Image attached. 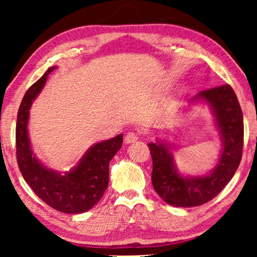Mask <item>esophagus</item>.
I'll list each match as a JSON object with an SVG mask.
<instances>
[{
  "label": "esophagus",
  "mask_w": 257,
  "mask_h": 257,
  "mask_svg": "<svg viewBox=\"0 0 257 257\" xmlns=\"http://www.w3.org/2000/svg\"><path fill=\"white\" fill-rule=\"evenodd\" d=\"M137 140H138V136H137V133H135V132H128L127 135L125 136V143L126 144L136 143Z\"/></svg>",
  "instance_id": "34e87169"
}]
</instances>
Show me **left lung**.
<instances>
[{
  "instance_id": "1",
  "label": "left lung",
  "mask_w": 257,
  "mask_h": 257,
  "mask_svg": "<svg viewBox=\"0 0 257 257\" xmlns=\"http://www.w3.org/2000/svg\"><path fill=\"white\" fill-rule=\"evenodd\" d=\"M198 101L208 104L222 142L220 158L213 170L200 177H185L178 172L168 144L160 140L149 144L153 188L165 202L174 207L201 206L215 198L234 177L242 158L243 115L231 86L226 84L201 91L189 103Z\"/></svg>"
}]
</instances>
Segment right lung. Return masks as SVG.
<instances>
[{"instance_id": "right-lung-1", "label": "right lung", "mask_w": 257, "mask_h": 257, "mask_svg": "<svg viewBox=\"0 0 257 257\" xmlns=\"http://www.w3.org/2000/svg\"><path fill=\"white\" fill-rule=\"evenodd\" d=\"M51 66L34 83L21 101L16 121V157L24 180L38 198L66 214H79L99 201L108 185V164L120 150L122 135L94 144L86 151L76 167L61 173L48 168L37 159L31 149L28 120L33 101L47 83Z\"/></svg>"}]
</instances>
